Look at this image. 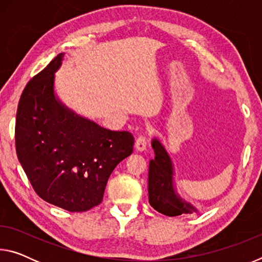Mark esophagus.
Returning <instances> with one entry per match:
<instances>
[{"instance_id": "obj_1", "label": "esophagus", "mask_w": 262, "mask_h": 262, "mask_svg": "<svg viewBox=\"0 0 262 262\" xmlns=\"http://www.w3.org/2000/svg\"><path fill=\"white\" fill-rule=\"evenodd\" d=\"M135 148L137 151H144L147 148V137L145 136H139L135 141Z\"/></svg>"}]
</instances>
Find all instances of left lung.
I'll list each match as a JSON object with an SVG mask.
<instances>
[{"label": "left lung", "mask_w": 262, "mask_h": 262, "mask_svg": "<svg viewBox=\"0 0 262 262\" xmlns=\"http://www.w3.org/2000/svg\"><path fill=\"white\" fill-rule=\"evenodd\" d=\"M151 147L155 158L150 159L148 193L149 203L155 210L166 216L192 214L198 209L186 202L177 193L174 184V167L170 155L158 139H152Z\"/></svg>", "instance_id": "8db88e82"}]
</instances>
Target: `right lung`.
Wrapping results in <instances>:
<instances>
[{
	"instance_id": "obj_1",
	"label": "right lung",
	"mask_w": 262,
	"mask_h": 262,
	"mask_svg": "<svg viewBox=\"0 0 262 262\" xmlns=\"http://www.w3.org/2000/svg\"><path fill=\"white\" fill-rule=\"evenodd\" d=\"M63 56L26 84L16 115V152L42 200L78 212L103 201L111 173L133 152L134 137L100 127L62 103L54 82Z\"/></svg>"
}]
</instances>
